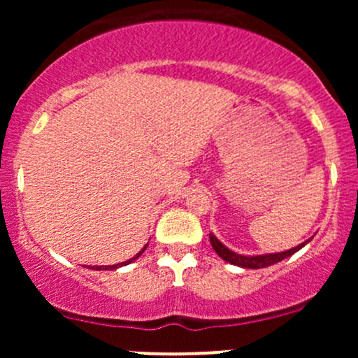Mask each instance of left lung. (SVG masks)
<instances>
[{"mask_svg": "<svg viewBox=\"0 0 358 358\" xmlns=\"http://www.w3.org/2000/svg\"><path fill=\"white\" fill-rule=\"evenodd\" d=\"M313 239V237H311ZM311 239H308L303 242V244L296 245V248L289 249V250H282V252H274V254H259V256H244V254H237L234 252L232 249H229L227 245H224L222 242L217 239L213 234H210V244L213 250H215L219 256L224 259L225 262H231L234 266H239V268L244 269H261V268H268V266L276 264V262L282 261V259L293 256L294 252H298L299 249L305 248V245L310 242Z\"/></svg>", "mask_w": 358, "mask_h": 358, "instance_id": "obj_1", "label": "left lung"}]
</instances>
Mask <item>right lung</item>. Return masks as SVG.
I'll return each instance as SVG.
<instances>
[{
  "instance_id": "add662e5",
  "label": "right lung",
  "mask_w": 358,
  "mask_h": 358,
  "mask_svg": "<svg viewBox=\"0 0 358 358\" xmlns=\"http://www.w3.org/2000/svg\"><path fill=\"white\" fill-rule=\"evenodd\" d=\"M146 248H148V244H146L145 248H143L141 250H139V252L136 254V256L131 257V259H127V261H124V262H119V264H113V266H90V269H96V271H113V269L121 268V266H127V264H129V262H133L134 259H138L139 256H141V254L145 252V249H146Z\"/></svg>"
}]
</instances>
